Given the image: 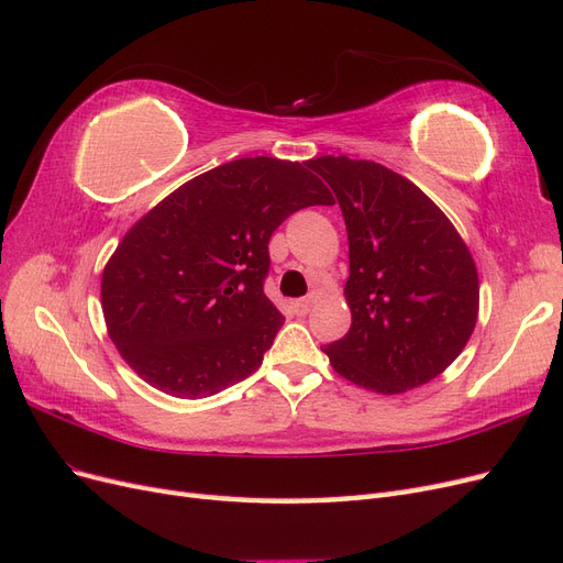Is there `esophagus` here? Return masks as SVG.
I'll list each match as a JSON object with an SVG mask.
<instances>
[{
  "label": "esophagus",
  "instance_id": "esophagus-1",
  "mask_svg": "<svg viewBox=\"0 0 563 563\" xmlns=\"http://www.w3.org/2000/svg\"><path fill=\"white\" fill-rule=\"evenodd\" d=\"M312 308V298H298L294 300V312L296 314H308Z\"/></svg>",
  "mask_w": 563,
  "mask_h": 563
}]
</instances>
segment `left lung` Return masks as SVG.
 I'll return each instance as SVG.
<instances>
[{
	"label": "left lung",
	"mask_w": 563,
	"mask_h": 563,
	"mask_svg": "<svg viewBox=\"0 0 563 563\" xmlns=\"http://www.w3.org/2000/svg\"><path fill=\"white\" fill-rule=\"evenodd\" d=\"M308 166L345 218L350 331L329 343L340 376L380 395L430 383L463 352L479 312V277L451 220L420 187L350 157Z\"/></svg>",
	"instance_id": "8db88e82"
}]
</instances>
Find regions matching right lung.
<instances>
[{
    "instance_id": "add662e5",
    "label": "right lung",
    "mask_w": 563,
    "mask_h": 563,
    "mask_svg": "<svg viewBox=\"0 0 563 563\" xmlns=\"http://www.w3.org/2000/svg\"><path fill=\"white\" fill-rule=\"evenodd\" d=\"M333 197L308 162L244 157L185 183L135 223L103 272L112 343L166 395L203 399L263 364L284 317L263 286L269 236Z\"/></svg>"
}]
</instances>
